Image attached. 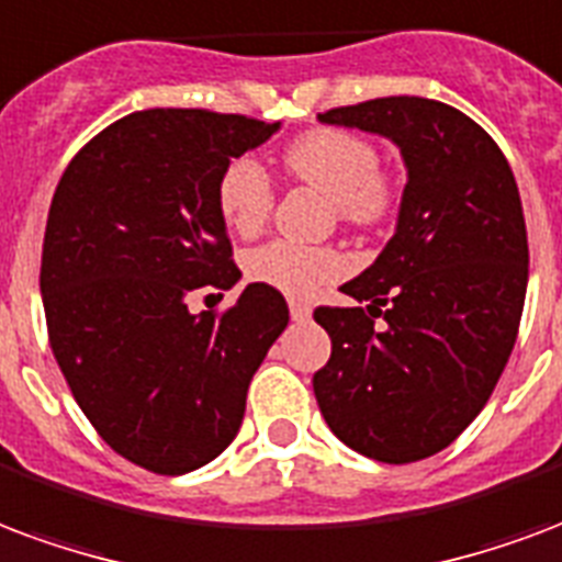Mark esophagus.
Instances as JSON below:
<instances>
[{
  "label": "esophagus",
  "mask_w": 562,
  "mask_h": 562,
  "mask_svg": "<svg viewBox=\"0 0 562 562\" xmlns=\"http://www.w3.org/2000/svg\"><path fill=\"white\" fill-rule=\"evenodd\" d=\"M289 313H292L294 322H310V315H313V306L306 301H297V297H292L289 301Z\"/></svg>",
  "instance_id": "1"
}]
</instances>
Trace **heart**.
Returning a JSON list of instances; mask_svg holds the SVG:
<instances>
[{"mask_svg":"<svg viewBox=\"0 0 562 562\" xmlns=\"http://www.w3.org/2000/svg\"><path fill=\"white\" fill-rule=\"evenodd\" d=\"M282 169L334 202L336 217L351 228L381 226L396 207V184L378 166V148L363 133L315 127L285 145ZM217 211L235 235H259L273 211V187L265 169L238 157L217 181ZM348 270V259L330 247L270 240L247 256V277L282 294H313Z\"/></svg>","mask_w":562,"mask_h":562,"instance_id":"1","label":"heart"}]
</instances>
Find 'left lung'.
<instances>
[{
  "mask_svg": "<svg viewBox=\"0 0 562 562\" xmlns=\"http://www.w3.org/2000/svg\"><path fill=\"white\" fill-rule=\"evenodd\" d=\"M393 139L408 166L396 235L318 306L330 360L313 375L327 426L386 464L429 459L485 408L527 294V226L506 157L480 124L429 98H375L318 115ZM384 317V323H378Z\"/></svg>",
  "mask_w": 562,
  "mask_h": 562,
  "instance_id": "left-lung-1",
  "label": "left lung"
}]
</instances>
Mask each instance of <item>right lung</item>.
<instances>
[{
	"mask_svg": "<svg viewBox=\"0 0 562 562\" xmlns=\"http://www.w3.org/2000/svg\"><path fill=\"white\" fill-rule=\"evenodd\" d=\"M277 131L226 112H131L82 145L53 193L49 348L98 435L145 471L178 476L226 450L289 324L285 297L261 282L223 313L187 310L190 292L240 280L217 181Z\"/></svg>",
	"mask_w": 562,
	"mask_h": 562,
	"instance_id": "right-lung-1",
	"label": "right lung"
}]
</instances>
